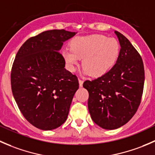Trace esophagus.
I'll return each mask as SVG.
<instances>
[{"mask_svg":"<svg viewBox=\"0 0 155 155\" xmlns=\"http://www.w3.org/2000/svg\"><path fill=\"white\" fill-rule=\"evenodd\" d=\"M79 86L82 87V85H83V80H82V79H79Z\"/></svg>","mask_w":155,"mask_h":155,"instance_id":"esophagus-1","label":"esophagus"}]
</instances>
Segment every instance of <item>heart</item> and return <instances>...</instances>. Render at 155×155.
Masks as SVG:
<instances>
[{
	"mask_svg": "<svg viewBox=\"0 0 155 155\" xmlns=\"http://www.w3.org/2000/svg\"><path fill=\"white\" fill-rule=\"evenodd\" d=\"M70 46V49H64L62 53L69 70L75 71L83 58L82 73L93 77L106 74L115 64L120 51L116 39L101 34L76 37Z\"/></svg>",
	"mask_w": 155,
	"mask_h": 155,
	"instance_id": "heart-1",
	"label": "heart"
}]
</instances>
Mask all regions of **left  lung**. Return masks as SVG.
Instances as JSON below:
<instances>
[{
    "instance_id": "1",
    "label": "left lung",
    "mask_w": 155,
    "mask_h": 155,
    "mask_svg": "<svg viewBox=\"0 0 155 155\" xmlns=\"http://www.w3.org/2000/svg\"><path fill=\"white\" fill-rule=\"evenodd\" d=\"M115 34L121 49L115 64L104 76L84 82L89 93L87 107L95 124L115 130L127 124L141 103L145 81L143 59L130 42Z\"/></svg>"
}]
</instances>
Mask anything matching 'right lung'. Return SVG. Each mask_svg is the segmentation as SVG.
Returning a JSON list of instances; mask_svg holds the SVG:
<instances>
[{"label": "right lung", "instance_id": "1", "mask_svg": "<svg viewBox=\"0 0 155 155\" xmlns=\"http://www.w3.org/2000/svg\"><path fill=\"white\" fill-rule=\"evenodd\" d=\"M76 34L50 30L26 40L15 55L11 71L14 99L29 123L43 130L60 127L68 118L79 81L64 68L59 52Z\"/></svg>", "mask_w": 155, "mask_h": 155}]
</instances>
